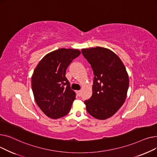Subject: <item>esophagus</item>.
Masks as SVG:
<instances>
[{"label": "esophagus", "mask_w": 157, "mask_h": 157, "mask_svg": "<svg viewBox=\"0 0 157 157\" xmlns=\"http://www.w3.org/2000/svg\"><path fill=\"white\" fill-rule=\"evenodd\" d=\"M76 95H77L78 97H80V96H81V91H80V90H78V91H76Z\"/></svg>", "instance_id": "1"}]
</instances>
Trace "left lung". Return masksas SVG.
<instances>
[{
    "label": "left lung",
    "mask_w": 157,
    "mask_h": 157,
    "mask_svg": "<svg viewBox=\"0 0 157 157\" xmlns=\"http://www.w3.org/2000/svg\"><path fill=\"white\" fill-rule=\"evenodd\" d=\"M81 52L94 74L92 95L85 101L86 111L97 119L109 118L126 99L129 79L125 65L109 49L96 47L82 49Z\"/></svg>",
    "instance_id": "1"
}]
</instances>
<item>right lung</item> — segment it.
<instances>
[{
    "mask_svg": "<svg viewBox=\"0 0 157 157\" xmlns=\"http://www.w3.org/2000/svg\"><path fill=\"white\" fill-rule=\"evenodd\" d=\"M81 54L78 49L60 48L45 55L32 76L35 101L47 117L57 119L67 114L76 94L65 77L66 69Z\"/></svg>",
    "mask_w": 157,
    "mask_h": 157,
    "instance_id": "right-lung-1",
    "label": "right lung"
}]
</instances>
